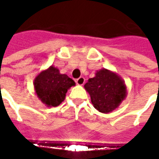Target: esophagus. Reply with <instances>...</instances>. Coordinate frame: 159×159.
<instances>
[{"label": "esophagus", "mask_w": 159, "mask_h": 159, "mask_svg": "<svg viewBox=\"0 0 159 159\" xmlns=\"http://www.w3.org/2000/svg\"><path fill=\"white\" fill-rule=\"evenodd\" d=\"M76 83L77 85H83L85 83V78L83 76H80L79 78H77L76 81Z\"/></svg>", "instance_id": "1"}]
</instances>
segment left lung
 <instances>
[{
	"mask_svg": "<svg viewBox=\"0 0 159 159\" xmlns=\"http://www.w3.org/2000/svg\"><path fill=\"white\" fill-rule=\"evenodd\" d=\"M95 109L102 113L115 110L126 96V87L117 74L102 69L84 85Z\"/></svg>",
	"mask_w": 159,
	"mask_h": 159,
	"instance_id": "1",
	"label": "left lung"
}]
</instances>
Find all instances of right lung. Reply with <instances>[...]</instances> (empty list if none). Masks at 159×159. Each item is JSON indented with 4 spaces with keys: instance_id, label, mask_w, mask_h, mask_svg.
<instances>
[{
    "instance_id": "obj_1",
    "label": "right lung",
    "mask_w": 159,
    "mask_h": 159,
    "mask_svg": "<svg viewBox=\"0 0 159 159\" xmlns=\"http://www.w3.org/2000/svg\"><path fill=\"white\" fill-rule=\"evenodd\" d=\"M75 85V82L66 74H60L51 66L36 76L34 86L36 93L48 107H58L65 100L67 90Z\"/></svg>"
}]
</instances>
